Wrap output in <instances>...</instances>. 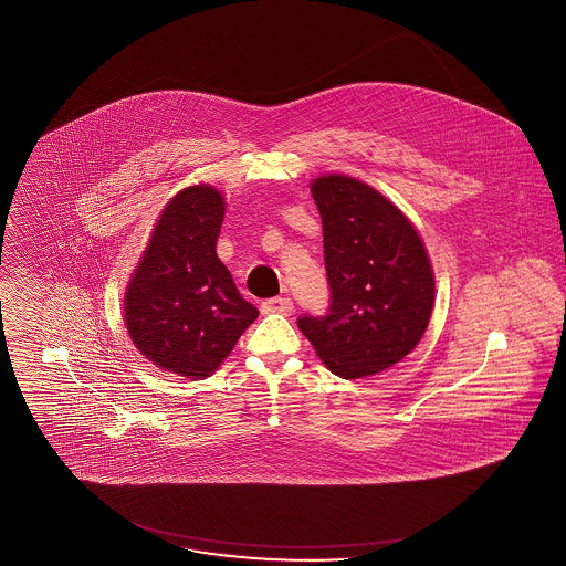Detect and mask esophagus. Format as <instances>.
<instances>
[{
  "label": "esophagus",
  "instance_id": "34e87169",
  "mask_svg": "<svg viewBox=\"0 0 566 566\" xmlns=\"http://www.w3.org/2000/svg\"><path fill=\"white\" fill-rule=\"evenodd\" d=\"M293 301L286 296H275L268 298L261 303V312L263 314H282V316H291L293 314Z\"/></svg>",
  "mask_w": 566,
  "mask_h": 566
}]
</instances>
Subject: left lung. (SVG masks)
Segmentation results:
<instances>
[{
	"label": "left lung",
	"mask_w": 566,
	"mask_h": 566,
	"mask_svg": "<svg viewBox=\"0 0 566 566\" xmlns=\"http://www.w3.org/2000/svg\"><path fill=\"white\" fill-rule=\"evenodd\" d=\"M322 217L328 316L298 317L317 358L340 379H363L400 363L423 337L436 280L407 214L345 175L312 181Z\"/></svg>",
	"instance_id": "left-lung-1"
}]
</instances>
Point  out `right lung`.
Wrapping results in <instances>:
<instances>
[{
  "instance_id": "1",
  "label": "right lung",
  "mask_w": 566,
  "mask_h": 566,
  "mask_svg": "<svg viewBox=\"0 0 566 566\" xmlns=\"http://www.w3.org/2000/svg\"><path fill=\"white\" fill-rule=\"evenodd\" d=\"M223 217L219 189H181L159 212L124 294L136 349L191 381L210 377L259 316L217 256Z\"/></svg>"
}]
</instances>
